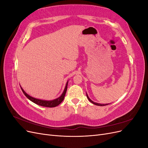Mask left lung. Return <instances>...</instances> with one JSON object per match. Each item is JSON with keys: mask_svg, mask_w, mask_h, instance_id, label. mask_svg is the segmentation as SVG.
I'll return each instance as SVG.
<instances>
[{"mask_svg": "<svg viewBox=\"0 0 148 148\" xmlns=\"http://www.w3.org/2000/svg\"><path fill=\"white\" fill-rule=\"evenodd\" d=\"M86 96H87V98L88 99V100L90 101L91 103H92L93 104H95V105H96V106H107V105H108V104H99V103H97V102H94V101H92L90 98H89V97H88V94L86 93Z\"/></svg>", "mask_w": 148, "mask_h": 148, "instance_id": "1", "label": "left lung"}]
</instances>
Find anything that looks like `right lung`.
<instances>
[{
	"label": "right lung",
	"instance_id": "1",
	"mask_svg": "<svg viewBox=\"0 0 148 148\" xmlns=\"http://www.w3.org/2000/svg\"><path fill=\"white\" fill-rule=\"evenodd\" d=\"M68 83L69 81L66 82V85H65V87L64 90L62 92V94L61 95V96L59 97H57V99H55L53 100H51V101H46V100H42V99H37V98H35L33 97L32 96H29V95H28L27 93H26L24 90L21 87V89L22 91L24 93V95L26 96V97L29 99L31 101H32L33 102L35 103V104H36L39 106H43V107H54L57 106L58 105H59L60 103L64 101V97L65 95L66 94V90H67V86H68Z\"/></svg>",
	"mask_w": 148,
	"mask_h": 148
}]
</instances>
